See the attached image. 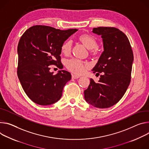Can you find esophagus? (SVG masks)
Segmentation results:
<instances>
[{"label":"esophagus","instance_id":"34e87169","mask_svg":"<svg viewBox=\"0 0 149 149\" xmlns=\"http://www.w3.org/2000/svg\"><path fill=\"white\" fill-rule=\"evenodd\" d=\"M72 79H78L80 77V76L79 75H76V74H72Z\"/></svg>","mask_w":149,"mask_h":149}]
</instances>
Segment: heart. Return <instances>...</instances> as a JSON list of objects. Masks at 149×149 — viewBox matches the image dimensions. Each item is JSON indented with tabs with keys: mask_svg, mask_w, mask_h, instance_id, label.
<instances>
[{
	"mask_svg": "<svg viewBox=\"0 0 149 149\" xmlns=\"http://www.w3.org/2000/svg\"><path fill=\"white\" fill-rule=\"evenodd\" d=\"M80 42L88 49H90L92 53H96V49H93L97 47V43L95 38L89 34L81 35L79 38ZM72 47V42L70 40L65 41L61 45V52L65 55H68L70 53ZM67 68L76 74H82L85 72L88 64L77 58H71L65 63Z\"/></svg>",
	"mask_w": 149,
	"mask_h": 149,
	"instance_id": "b5f03b06",
	"label": "heart"
}]
</instances>
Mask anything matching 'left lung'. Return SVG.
<instances>
[{"label": "left lung", "instance_id": "1", "mask_svg": "<svg viewBox=\"0 0 149 149\" xmlns=\"http://www.w3.org/2000/svg\"><path fill=\"white\" fill-rule=\"evenodd\" d=\"M92 32L101 36L104 45V52L92 71L102 74L97 83L90 79L85 99L95 107L107 108L121 100L130 85L133 53L127 37L118 29L101 26L93 28Z\"/></svg>", "mask_w": 149, "mask_h": 149}]
</instances>
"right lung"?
Returning <instances> with one entry per match:
<instances>
[{"label":"right lung","mask_w":149,"mask_h":149,"mask_svg":"<svg viewBox=\"0 0 149 149\" xmlns=\"http://www.w3.org/2000/svg\"><path fill=\"white\" fill-rule=\"evenodd\" d=\"M77 30L36 25L28 29L21 37L17 49L18 77L25 93L36 104L49 105L61 98L71 74L62 70L53 75L49 65L63 68L60 56L61 45Z\"/></svg>","instance_id":"1"}]
</instances>
